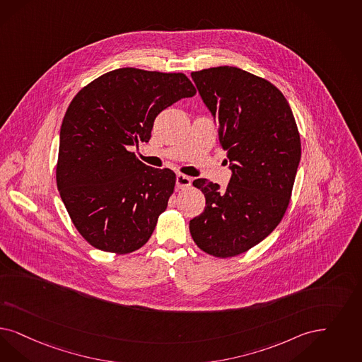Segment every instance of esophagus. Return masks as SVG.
Listing matches in <instances>:
<instances>
[{"instance_id":"1","label":"esophagus","mask_w":362,"mask_h":362,"mask_svg":"<svg viewBox=\"0 0 362 362\" xmlns=\"http://www.w3.org/2000/svg\"><path fill=\"white\" fill-rule=\"evenodd\" d=\"M191 186V179L187 175L177 174L176 175V187L187 188Z\"/></svg>"}]
</instances>
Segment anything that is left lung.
<instances>
[{"instance_id": "1", "label": "left lung", "mask_w": 362, "mask_h": 362, "mask_svg": "<svg viewBox=\"0 0 362 362\" xmlns=\"http://www.w3.org/2000/svg\"><path fill=\"white\" fill-rule=\"evenodd\" d=\"M200 96L218 119V135L233 176L226 189L197 179L206 209L189 221L202 251L231 258L257 246L286 212L294 186L300 137L278 88L235 66L191 72Z\"/></svg>"}]
</instances>
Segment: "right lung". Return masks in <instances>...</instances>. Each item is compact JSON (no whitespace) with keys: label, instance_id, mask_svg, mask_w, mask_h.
I'll list each match as a JSON object with an SVG mask.
<instances>
[{"label":"right lung","instance_id":"1","mask_svg":"<svg viewBox=\"0 0 362 362\" xmlns=\"http://www.w3.org/2000/svg\"><path fill=\"white\" fill-rule=\"evenodd\" d=\"M195 93L185 74L120 68L90 81L71 101L56 182L72 223L90 246L129 254L148 242L176 175L146 165L128 147L147 143L156 116Z\"/></svg>","mask_w":362,"mask_h":362}]
</instances>
